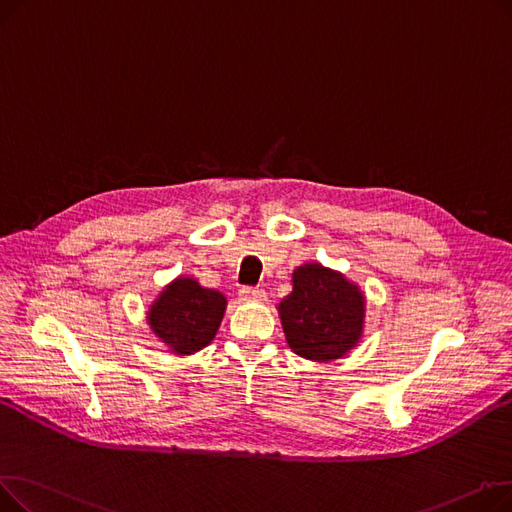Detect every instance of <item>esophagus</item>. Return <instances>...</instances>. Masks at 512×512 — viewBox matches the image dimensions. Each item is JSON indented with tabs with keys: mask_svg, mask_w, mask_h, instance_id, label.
I'll return each mask as SVG.
<instances>
[{
	"mask_svg": "<svg viewBox=\"0 0 512 512\" xmlns=\"http://www.w3.org/2000/svg\"><path fill=\"white\" fill-rule=\"evenodd\" d=\"M240 299L247 303H263L265 301V290L263 288H242L240 290Z\"/></svg>",
	"mask_w": 512,
	"mask_h": 512,
	"instance_id": "1",
	"label": "esophagus"
}]
</instances>
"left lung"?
<instances>
[{"label": "left lung", "instance_id": "obj_1", "mask_svg": "<svg viewBox=\"0 0 512 512\" xmlns=\"http://www.w3.org/2000/svg\"><path fill=\"white\" fill-rule=\"evenodd\" d=\"M276 309L290 351L307 361L342 359L363 338L365 292L342 272L317 261L292 272V290Z\"/></svg>", "mask_w": 512, "mask_h": 512}]
</instances>
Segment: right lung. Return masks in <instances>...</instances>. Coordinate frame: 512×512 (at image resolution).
Returning a JSON list of instances; mask_svg holds the SVG:
<instances>
[{
  "label": "right lung",
  "mask_w": 512,
  "mask_h": 512,
  "mask_svg": "<svg viewBox=\"0 0 512 512\" xmlns=\"http://www.w3.org/2000/svg\"><path fill=\"white\" fill-rule=\"evenodd\" d=\"M226 307L220 290L201 286L193 276H178L151 301L145 321L166 353L188 357L211 344Z\"/></svg>",
  "instance_id": "right-lung-1"
}]
</instances>
